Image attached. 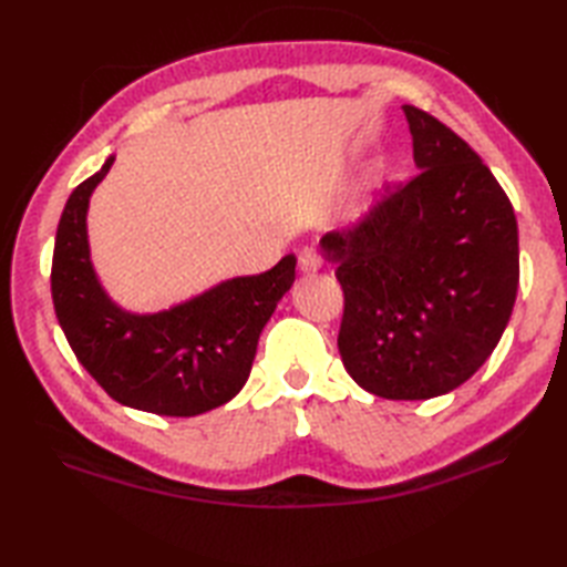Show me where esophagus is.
I'll return each instance as SVG.
<instances>
[{"instance_id": "esophagus-1", "label": "esophagus", "mask_w": 567, "mask_h": 567, "mask_svg": "<svg viewBox=\"0 0 567 567\" xmlns=\"http://www.w3.org/2000/svg\"><path fill=\"white\" fill-rule=\"evenodd\" d=\"M299 268H302V272H317L321 268V256L315 246H305L299 250Z\"/></svg>"}]
</instances>
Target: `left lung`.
Wrapping results in <instances>:
<instances>
[{"instance_id": "left-lung-1", "label": "left lung", "mask_w": 567, "mask_h": 567, "mask_svg": "<svg viewBox=\"0 0 567 567\" xmlns=\"http://www.w3.org/2000/svg\"><path fill=\"white\" fill-rule=\"evenodd\" d=\"M419 173L388 185L321 248L343 287L339 351L360 388L431 400L461 388L495 351L519 287L509 197L467 143L404 104Z\"/></svg>"}]
</instances>
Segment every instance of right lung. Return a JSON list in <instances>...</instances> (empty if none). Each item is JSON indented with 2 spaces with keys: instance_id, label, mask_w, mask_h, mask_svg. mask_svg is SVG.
Here are the masks:
<instances>
[{
  "instance_id": "add662e5",
  "label": "right lung",
  "mask_w": 567,
  "mask_h": 567,
  "mask_svg": "<svg viewBox=\"0 0 567 567\" xmlns=\"http://www.w3.org/2000/svg\"><path fill=\"white\" fill-rule=\"evenodd\" d=\"M100 173L72 189L60 216L51 292L55 317L84 370L118 404L161 416H197L244 388L260 331L295 282L297 258L231 277L183 305L134 315L112 302L90 258L87 207Z\"/></svg>"
}]
</instances>
